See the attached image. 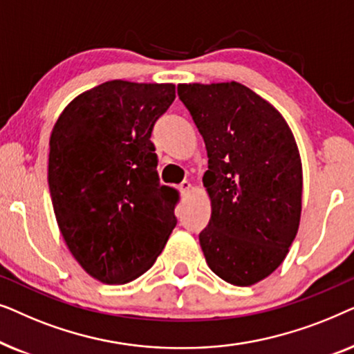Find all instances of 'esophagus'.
<instances>
[{
	"mask_svg": "<svg viewBox=\"0 0 354 354\" xmlns=\"http://www.w3.org/2000/svg\"><path fill=\"white\" fill-rule=\"evenodd\" d=\"M178 190H180L182 193H188L192 190V183L188 182V180H185V182H182L180 185H178Z\"/></svg>",
	"mask_w": 354,
	"mask_h": 354,
	"instance_id": "esophagus-1",
	"label": "esophagus"
}]
</instances>
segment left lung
<instances>
[{
	"label": "left lung",
	"instance_id": "obj_1",
	"mask_svg": "<svg viewBox=\"0 0 354 354\" xmlns=\"http://www.w3.org/2000/svg\"><path fill=\"white\" fill-rule=\"evenodd\" d=\"M177 93L207 151L206 263L236 287L258 283L283 263L299 227L303 169L292 130L239 82L180 84Z\"/></svg>",
	"mask_w": 354,
	"mask_h": 354
}]
</instances>
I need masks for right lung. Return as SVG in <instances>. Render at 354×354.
<instances>
[{
    "mask_svg": "<svg viewBox=\"0 0 354 354\" xmlns=\"http://www.w3.org/2000/svg\"><path fill=\"white\" fill-rule=\"evenodd\" d=\"M174 84L109 80L66 106L50 137L48 185L67 248L103 283L132 282L177 224L178 192L161 185L154 122Z\"/></svg>",
    "mask_w": 354,
    "mask_h": 354,
    "instance_id": "right-lung-1",
    "label": "right lung"
}]
</instances>
